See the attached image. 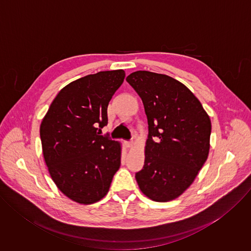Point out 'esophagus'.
Instances as JSON below:
<instances>
[{
	"label": "esophagus",
	"instance_id": "1",
	"mask_svg": "<svg viewBox=\"0 0 251 251\" xmlns=\"http://www.w3.org/2000/svg\"><path fill=\"white\" fill-rule=\"evenodd\" d=\"M133 145H134V143L132 142V141H127V142H125V146H126V148H132L133 147Z\"/></svg>",
	"mask_w": 251,
	"mask_h": 251
}]
</instances>
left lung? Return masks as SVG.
Returning <instances> with one entry per match:
<instances>
[{
    "mask_svg": "<svg viewBox=\"0 0 251 251\" xmlns=\"http://www.w3.org/2000/svg\"><path fill=\"white\" fill-rule=\"evenodd\" d=\"M144 104L149 135L141 192L154 201L180 197L195 181L209 152L211 123L200 100L182 82L139 70L126 78Z\"/></svg>",
    "mask_w": 251,
    "mask_h": 251,
    "instance_id": "8db88e82",
    "label": "left lung"
}]
</instances>
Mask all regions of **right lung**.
Wrapping results in <instances>:
<instances>
[{"label": "right lung", "mask_w": 251, "mask_h": 251, "mask_svg": "<svg viewBox=\"0 0 251 251\" xmlns=\"http://www.w3.org/2000/svg\"><path fill=\"white\" fill-rule=\"evenodd\" d=\"M125 78L123 69L99 71L63 87L44 117L45 162L58 190L71 201L94 203L109 191L121 164V144L99 135L107 107Z\"/></svg>", "instance_id": "obj_1"}]
</instances>
